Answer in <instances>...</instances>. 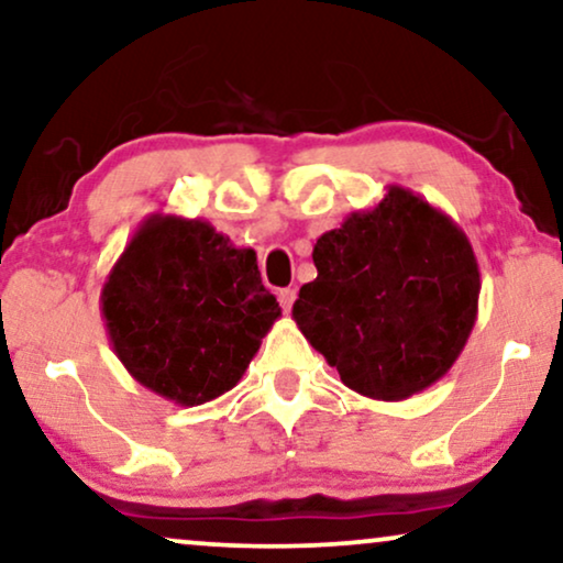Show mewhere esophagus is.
<instances>
[{"mask_svg": "<svg viewBox=\"0 0 563 563\" xmlns=\"http://www.w3.org/2000/svg\"><path fill=\"white\" fill-rule=\"evenodd\" d=\"M279 305H282V310L284 312H289L291 310V305H295V297H297V291L295 289H279Z\"/></svg>", "mask_w": 563, "mask_h": 563, "instance_id": "esophagus-1", "label": "esophagus"}]
</instances>
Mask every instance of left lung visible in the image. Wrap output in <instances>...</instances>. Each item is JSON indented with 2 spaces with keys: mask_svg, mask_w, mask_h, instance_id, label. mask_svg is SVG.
Returning a JSON list of instances; mask_svg holds the SVG:
<instances>
[{
  "mask_svg": "<svg viewBox=\"0 0 563 563\" xmlns=\"http://www.w3.org/2000/svg\"><path fill=\"white\" fill-rule=\"evenodd\" d=\"M318 279L291 318L358 395L399 402L428 389L464 351L479 312V264L464 230L428 199L387 187L318 238Z\"/></svg>",
  "mask_w": 563,
  "mask_h": 563,
  "instance_id": "8db88e82",
  "label": "left lung"
}]
</instances>
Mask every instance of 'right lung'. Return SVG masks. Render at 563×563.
I'll return each instance as SVG.
<instances>
[{"label":"right lung","instance_id":"obj_1","mask_svg":"<svg viewBox=\"0 0 563 563\" xmlns=\"http://www.w3.org/2000/svg\"><path fill=\"white\" fill-rule=\"evenodd\" d=\"M112 351L145 389L195 407L241 382L282 318L256 251L205 220L151 214L102 287Z\"/></svg>","mask_w":563,"mask_h":563}]
</instances>
